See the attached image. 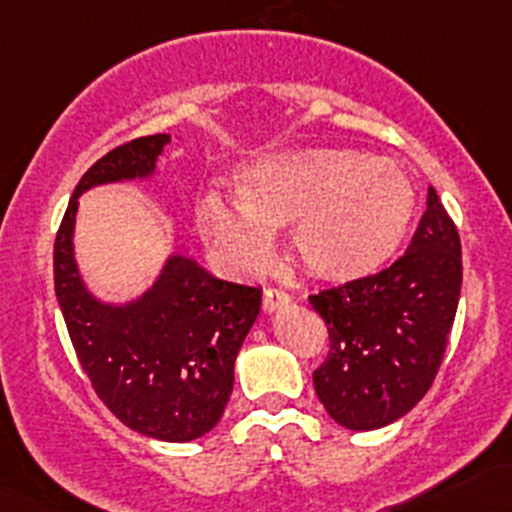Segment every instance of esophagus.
<instances>
[{"instance_id": "esophagus-1", "label": "esophagus", "mask_w": 512, "mask_h": 512, "mask_svg": "<svg viewBox=\"0 0 512 512\" xmlns=\"http://www.w3.org/2000/svg\"><path fill=\"white\" fill-rule=\"evenodd\" d=\"M289 301H291V296L286 294V291L267 289L265 299H262V308H265L267 313H274V311H279V308H284Z\"/></svg>"}]
</instances>
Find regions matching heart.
<instances>
[{
	"label": "heart",
	"mask_w": 512,
	"mask_h": 512,
	"mask_svg": "<svg viewBox=\"0 0 512 512\" xmlns=\"http://www.w3.org/2000/svg\"><path fill=\"white\" fill-rule=\"evenodd\" d=\"M235 204L209 192L196 230L238 274H260L274 230L289 226L291 252L316 279L347 284L384 269L415 216L411 177L389 157L313 145L260 155L230 174Z\"/></svg>",
	"instance_id": "heart-1"
}]
</instances>
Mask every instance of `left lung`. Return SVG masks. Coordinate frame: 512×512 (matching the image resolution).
Here are the masks:
<instances>
[{
  "instance_id": "1",
  "label": "left lung",
  "mask_w": 512,
  "mask_h": 512,
  "mask_svg": "<svg viewBox=\"0 0 512 512\" xmlns=\"http://www.w3.org/2000/svg\"><path fill=\"white\" fill-rule=\"evenodd\" d=\"M462 291V243L428 189L406 255L384 272L311 296L330 335L313 386L335 423L379 430L428 393L445 357Z\"/></svg>"
}]
</instances>
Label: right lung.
Here are the masks:
<instances>
[{
	"label": "right lung",
	"instance_id": "add662e5",
	"mask_svg": "<svg viewBox=\"0 0 512 512\" xmlns=\"http://www.w3.org/2000/svg\"><path fill=\"white\" fill-rule=\"evenodd\" d=\"M170 140L167 133L131 140L84 172L55 238L53 269L67 333L106 408L145 437L192 442L226 411L235 357L260 316L262 289L213 277L174 250L138 296L101 301L75 260L80 196L104 184L153 179Z\"/></svg>",
	"mask_w": 512,
	"mask_h": 512
}]
</instances>
